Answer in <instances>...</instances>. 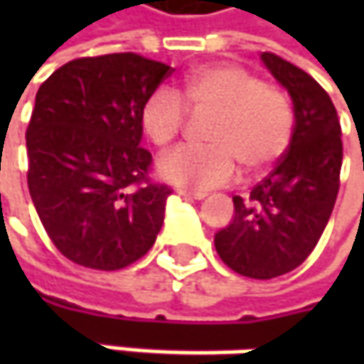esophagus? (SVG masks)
<instances>
[{
  "label": "esophagus",
  "instance_id": "34e87169",
  "mask_svg": "<svg viewBox=\"0 0 364 364\" xmlns=\"http://www.w3.org/2000/svg\"><path fill=\"white\" fill-rule=\"evenodd\" d=\"M178 194L184 196V198H194V200H203V198H206V192H198V190L180 188L178 190Z\"/></svg>",
  "mask_w": 364,
  "mask_h": 364
}]
</instances>
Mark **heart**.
Returning a JSON list of instances; mask_svg holds the SVG:
<instances>
[{"instance_id":"b5f03b06","label":"heart","mask_w":364,"mask_h":364,"mask_svg":"<svg viewBox=\"0 0 364 364\" xmlns=\"http://www.w3.org/2000/svg\"><path fill=\"white\" fill-rule=\"evenodd\" d=\"M215 115L208 147H176L158 160V174L176 186L206 190L231 182L237 161L247 174H263L284 158L294 133V113L279 89L229 63L192 70L180 95L154 91L141 105V127L156 146L182 132L186 113Z\"/></svg>"}]
</instances>
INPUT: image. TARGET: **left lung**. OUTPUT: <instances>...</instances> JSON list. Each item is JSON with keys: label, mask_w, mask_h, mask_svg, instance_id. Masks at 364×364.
Listing matches in <instances>:
<instances>
[{"label": "left lung", "mask_w": 364, "mask_h": 364, "mask_svg": "<svg viewBox=\"0 0 364 364\" xmlns=\"http://www.w3.org/2000/svg\"><path fill=\"white\" fill-rule=\"evenodd\" d=\"M261 60L294 103V133L284 158L249 198L232 196L235 218L215 235L232 272L272 279L296 269L328 225L341 186L343 139L336 109L301 68L263 52Z\"/></svg>", "instance_id": "obj_1"}]
</instances>
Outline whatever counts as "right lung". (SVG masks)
Segmentation results:
<instances>
[{
    "label": "right lung",
    "instance_id": "1",
    "mask_svg": "<svg viewBox=\"0 0 364 364\" xmlns=\"http://www.w3.org/2000/svg\"><path fill=\"white\" fill-rule=\"evenodd\" d=\"M170 75L168 64L117 52L70 60L36 92L28 188L50 241L77 265L123 269L156 243L172 190L147 178L139 113Z\"/></svg>",
    "mask_w": 364,
    "mask_h": 364
}]
</instances>
